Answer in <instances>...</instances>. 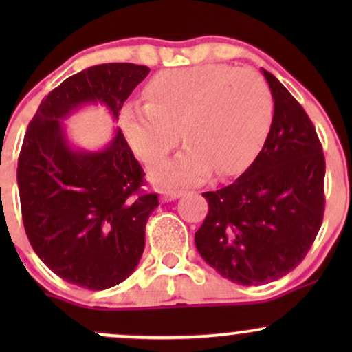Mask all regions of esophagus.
I'll list each match as a JSON object with an SVG mask.
<instances>
[{"mask_svg":"<svg viewBox=\"0 0 352 352\" xmlns=\"http://www.w3.org/2000/svg\"><path fill=\"white\" fill-rule=\"evenodd\" d=\"M184 195V193L179 192V190H165V192H162V201H172V200H177L180 199V197Z\"/></svg>","mask_w":352,"mask_h":352,"instance_id":"obj_1","label":"esophagus"}]
</instances>
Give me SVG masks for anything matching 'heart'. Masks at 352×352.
<instances>
[{"mask_svg": "<svg viewBox=\"0 0 352 352\" xmlns=\"http://www.w3.org/2000/svg\"><path fill=\"white\" fill-rule=\"evenodd\" d=\"M147 106L125 109L120 131L145 165L160 164L182 140L188 145L151 179L159 187L200 184L215 170L235 177L263 147L273 100L256 72L220 64L159 72L145 87ZM181 134L179 135L178 132Z\"/></svg>", "mask_w": 352, "mask_h": 352, "instance_id": "heart-1", "label": "heart"}]
</instances>
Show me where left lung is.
<instances>
[{
    "mask_svg": "<svg viewBox=\"0 0 352 352\" xmlns=\"http://www.w3.org/2000/svg\"><path fill=\"white\" fill-rule=\"evenodd\" d=\"M273 120L256 159L228 187L205 192L200 256L227 280L258 286L301 263L324 213V155L305 109L272 72Z\"/></svg>",
    "mask_w": 352,
    "mask_h": 352,
    "instance_id": "8db88e82",
    "label": "left lung"
}]
</instances>
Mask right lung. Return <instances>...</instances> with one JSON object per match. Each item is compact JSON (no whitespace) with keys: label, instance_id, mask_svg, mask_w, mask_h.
<instances>
[{"label":"right lung","instance_id":"right-lung-1","mask_svg":"<svg viewBox=\"0 0 352 352\" xmlns=\"http://www.w3.org/2000/svg\"><path fill=\"white\" fill-rule=\"evenodd\" d=\"M147 66L109 63L60 82L39 104L18 160V188L28 240L51 272L72 285L106 289L131 276L145 246V225L159 207L142 193L144 170L120 129L104 147H76L66 125L86 106L112 120Z\"/></svg>","mask_w":352,"mask_h":352}]
</instances>
